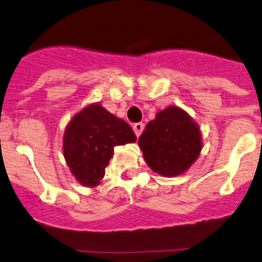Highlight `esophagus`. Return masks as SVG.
I'll return each mask as SVG.
<instances>
[{"mask_svg":"<svg viewBox=\"0 0 262 262\" xmlns=\"http://www.w3.org/2000/svg\"><path fill=\"white\" fill-rule=\"evenodd\" d=\"M144 129H145L144 122H137V124L133 125V130H134V133H136V136H137V137H140L141 133L144 132Z\"/></svg>","mask_w":262,"mask_h":262,"instance_id":"1","label":"esophagus"}]
</instances>
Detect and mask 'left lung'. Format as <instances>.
I'll list each match as a JSON object with an SVG mask.
<instances>
[{
	"label": "left lung",
	"mask_w": 262,
	"mask_h": 262,
	"mask_svg": "<svg viewBox=\"0 0 262 262\" xmlns=\"http://www.w3.org/2000/svg\"><path fill=\"white\" fill-rule=\"evenodd\" d=\"M150 169L163 177L185 172L199 156L202 138L194 120L178 106L159 112L138 140Z\"/></svg>",
	"instance_id": "obj_1"
}]
</instances>
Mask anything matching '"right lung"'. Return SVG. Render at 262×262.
<instances>
[{"instance_id":"right-lung-1","label":"right lung","mask_w":262,"mask_h":262,"mask_svg":"<svg viewBox=\"0 0 262 262\" xmlns=\"http://www.w3.org/2000/svg\"><path fill=\"white\" fill-rule=\"evenodd\" d=\"M136 141L126 121L109 113L100 104L84 108L68 124L63 153L71 172L81 185L95 187L105 175L113 147Z\"/></svg>"}]
</instances>
